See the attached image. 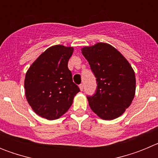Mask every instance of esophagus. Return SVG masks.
<instances>
[{
    "mask_svg": "<svg viewBox=\"0 0 158 158\" xmlns=\"http://www.w3.org/2000/svg\"><path fill=\"white\" fill-rule=\"evenodd\" d=\"M79 87H80L81 91H83V90H84V85H83V84H81L80 85H79Z\"/></svg>",
    "mask_w": 158,
    "mask_h": 158,
    "instance_id": "esophagus-1",
    "label": "esophagus"
}]
</instances>
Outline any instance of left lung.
Here are the masks:
<instances>
[{"instance_id": "1", "label": "left lung", "mask_w": 158, "mask_h": 158, "mask_svg": "<svg viewBox=\"0 0 158 158\" xmlns=\"http://www.w3.org/2000/svg\"><path fill=\"white\" fill-rule=\"evenodd\" d=\"M81 51L97 84L95 94L87 96L91 109L106 120L120 116L135 97L136 81L132 67L107 43H96Z\"/></svg>"}]
</instances>
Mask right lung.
Returning a JSON list of instances; mask_svg holds the SVG:
<instances>
[{
  "label": "right lung",
  "mask_w": 158,
  "mask_h": 158,
  "mask_svg": "<svg viewBox=\"0 0 158 158\" xmlns=\"http://www.w3.org/2000/svg\"><path fill=\"white\" fill-rule=\"evenodd\" d=\"M73 52V47H50L33 62L26 73L25 96L33 111L43 118L53 120L62 116L80 92L68 69Z\"/></svg>",
  "instance_id": "add662e5"
}]
</instances>
